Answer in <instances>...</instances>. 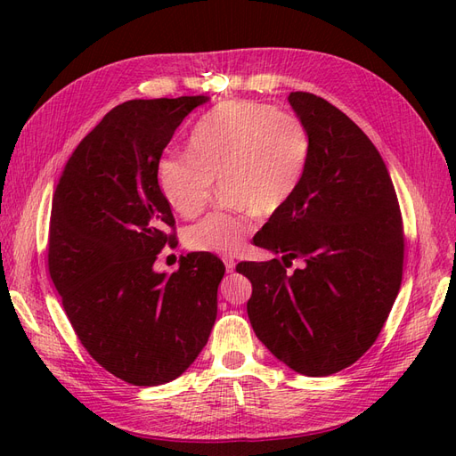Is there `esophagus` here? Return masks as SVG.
<instances>
[{"label":"esophagus","instance_id":"esophagus-1","mask_svg":"<svg viewBox=\"0 0 456 456\" xmlns=\"http://www.w3.org/2000/svg\"><path fill=\"white\" fill-rule=\"evenodd\" d=\"M224 265H226V272H233L236 270V262H233V258H224Z\"/></svg>","mask_w":456,"mask_h":456}]
</instances>
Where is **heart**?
<instances>
[{"label":"heart","mask_w":456,"mask_h":456,"mask_svg":"<svg viewBox=\"0 0 456 456\" xmlns=\"http://www.w3.org/2000/svg\"><path fill=\"white\" fill-rule=\"evenodd\" d=\"M312 133L295 114L255 101H226L191 129L188 154H167L158 165V184L173 211L198 216L223 181L230 211L191 224V251L236 255L253 232L258 213L273 215L295 198L312 161Z\"/></svg>","instance_id":"1"}]
</instances>
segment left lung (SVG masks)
<instances>
[{
    "instance_id": "left-lung-1",
    "label": "left lung",
    "mask_w": 456,
    "mask_h": 456,
    "mask_svg": "<svg viewBox=\"0 0 456 456\" xmlns=\"http://www.w3.org/2000/svg\"><path fill=\"white\" fill-rule=\"evenodd\" d=\"M312 133L305 183L255 236L280 258L240 262L255 335L287 367L329 377L382 330L403 275V223L388 169L369 136L312 93L289 94ZM293 259L303 268L287 271Z\"/></svg>"
}]
</instances>
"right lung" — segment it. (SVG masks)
Returning <instances> with one entry per match:
<instances>
[{"mask_svg":"<svg viewBox=\"0 0 456 456\" xmlns=\"http://www.w3.org/2000/svg\"><path fill=\"white\" fill-rule=\"evenodd\" d=\"M203 102L207 96L198 94L110 110L54 188L51 280L89 355L134 386L181 377L216 320L223 260L188 253L171 275L154 270L163 247L176 245L158 165L176 127Z\"/></svg>","mask_w":456,"mask_h":456,"instance_id":"1","label":"right lung"}]
</instances>
